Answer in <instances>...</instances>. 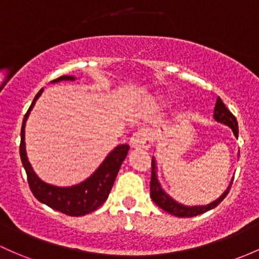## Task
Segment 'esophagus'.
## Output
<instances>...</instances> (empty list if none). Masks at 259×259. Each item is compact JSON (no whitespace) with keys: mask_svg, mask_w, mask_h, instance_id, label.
<instances>
[{"mask_svg":"<svg viewBox=\"0 0 259 259\" xmlns=\"http://www.w3.org/2000/svg\"><path fill=\"white\" fill-rule=\"evenodd\" d=\"M152 144V134L150 130L140 129L133 134L130 139V145L133 149H145L147 150Z\"/></svg>","mask_w":259,"mask_h":259,"instance_id":"1","label":"esophagus"}]
</instances>
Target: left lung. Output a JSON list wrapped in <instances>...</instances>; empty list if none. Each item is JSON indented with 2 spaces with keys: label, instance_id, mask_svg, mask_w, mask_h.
Wrapping results in <instances>:
<instances>
[{
  "label": "left lung",
  "instance_id": "left-lung-1",
  "mask_svg": "<svg viewBox=\"0 0 259 259\" xmlns=\"http://www.w3.org/2000/svg\"><path fill=\"white\" fill-rule=\"evenodd\" d=\"M214 118L217 121L226 124L227 126L231 127V130L234 132L236 138H238V125L237 120H236L235 115L227 109L224 102L221 101L220 97L217 99V104H215L214 109ZM231 188V184L229 186V188L226 189V192L221 195L220 198L217 199L212 203L208 204V205H195V206H186L183 204L177 203L175 199H172L161 188L160 182L157 180V175H156V161L155 158H152L151 161V182H150V193H151V199L153 203L157 206H160L162 210L169 212V214L175 215L178 218H193L197 217V215L204 214L208 210L214 209L215 206H218L221 201L225 199V197L229 194V190Z\"/></svg>",
  "mask_w": 259,
  "mask_h": 259
}]
</instances>
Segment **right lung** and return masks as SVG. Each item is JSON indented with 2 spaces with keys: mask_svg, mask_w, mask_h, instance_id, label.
Listing matches in <instances>:
<instances>
[{
  "mask_svg": "<svg viewBox=\"0 0 259 259\" xmlns=\"http://www.w3.org/2000/svg\"><path fill=\"white\" fill-rule=\"evenodd\" d=\"M73 76H61V77L54 79L53 82L59 81H73ZM42 93V88L34 97L33 103L30 104L29 109L25 113L23 123L21 130V145H19V153L21 160L27 173V180L29 188L32 190L34 197L38 199L40 203L50 206L51 209L58 210L62 214L70 215V217H82V215L90 214V212L97 210L109 195L110 189L120 169L121 163L126 157L129 151V145H119L116 146L106 160L102 162L101 166L96 169V172L87 178L86 181L81 182L79 184L72 187H56L42 182L33 171L29 161H28L27 152H25L24 143V126L30 110L35 104L36 99Z\"/></svg>",
  "mask_w": 259,
  "mask_h": 259,
  "instance_id": "add662e5",
  "label": "right lung"
}]
</instances>
